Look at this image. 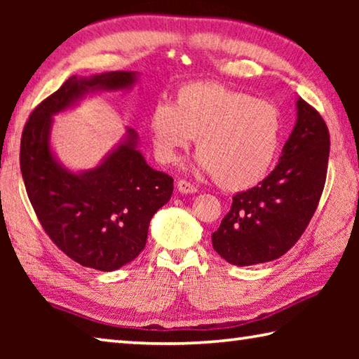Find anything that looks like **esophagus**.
I'll use <instances>...</instances> for the list:
<instances>
[{
    "instance_id": "1",
    "label": "esophagus",
    "mask_w": 359,
    "mask_h": 359,
    "mask_svg": "<svg viewBox=\"0 0 359 359\" xmlns=\"http://www.w3.org/2000/svg\"><path fill=\"white\" fill-rule=\"evenodd\" d=\"M177 190L180 193H184V194L196 193V187H194L193 184H190V182H188V180H179L177 182Z\"/></svg>"
}]
</instances>
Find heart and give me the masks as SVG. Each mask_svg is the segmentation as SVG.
I'll return each mask as SVG.
<instances>
[{"label": "heart", "instance_id": "heart-1", "mask_svg": "<svg viewBox=\"0 0 359 359\" xmlns=\"http://www.w3.org/2000/svg\"><path fill=\"white\" fill-rule=\"evenodd\" d=\"M149 131L156 160L172 165L196 137V165L217 184L239 191L259 184L274 165L282 136L280 111L217 82L180 87L171 102L151 107Z\"/></svg>", "mask_w": 359, "mask_h": 359}]
</instances>
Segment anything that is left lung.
Listing matches in <instances>:
<instances>
[{"label": "left lung", "mask_w": 359, "mask_h": 359, "mask_svg": "<svg viewBox=\"0 0 359 359\" xmlns=\"http://www.w3.org/2000/svg\"><path fill=\"white\" fill-rule=\"evenodd\" d=\"M297 120L282 156L264 180L233 196L212 234L214 250L234 266L280 258L306 231L323 193L330 131L317 109L299 98Z\"/></svg>", "instance_id": "1"}]
</instances>
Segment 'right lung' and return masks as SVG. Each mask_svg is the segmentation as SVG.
<instances>
[{
	"instance_id": "1",
	"label": "right lung",
	"mask_w": 359,
	"mask_h": 359,
	"mask_svg": "<svg viewBox=\"0 0 359 359\" xmlns=\"http://www.w3.org/2000/svg\"><path fill=\"white\" fill-rule=\"evenodd\" d=\"M136 72L72 76L36 106L20 141V171L38 220L60 250L85 267L111 272L144 250L149 224L174 190V179L151 169L128 136L95 169L71 172L50 150L52 117L95 90H125Z\"/></svg>"
}]
</instances>
